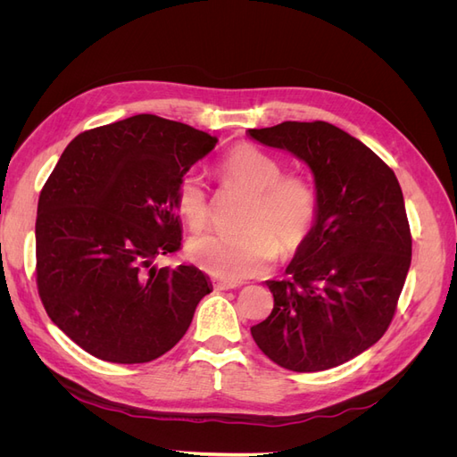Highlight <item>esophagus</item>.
Returning <instances> with one entry per match:
<instances>
[{"instance_id": "obj_1", "label": "esophagus", "mask_w": 457, "mask_h": 457, "mask_svg": "<svg viewBox=\"0 0 457 457\" xmlns=\"http://www.w3.org/2000/svg\"><path fill=\"white\" fill-rule=\"evenodd\" d=\"M212 286H213L215 292H223V289H234V287H237V284H234V282H225V280H217V278L212 280Z\"/></svg>"}]
</instances>
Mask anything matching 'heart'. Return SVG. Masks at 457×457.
I'll return each instance as SVG.
<instances>
[{
    "label": "heart",
    "instance_id": "b5f03b06",
    "mask_svg": "<svg viewBox=\"0 0 457 457\" xmlns=\"http://www.w3.org/2000/svg\"><path fill=\"white\" fill-rule=\"evenodd\" d=\"M217 171L227 187L250 192L247 228L190 240L188 255L200 269L230 282L253 278L269 270L280 250L295 253L307 242L318 217V196L309 177L282 171L278 158L250 143L227 152ZM175 207L192 232L205 228L210 205L195 173L179 179Z\"/></svg>",
    "mask_w": 457,
    "mask_h": 457
}]
</instances>
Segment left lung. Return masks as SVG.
Wrapping results in <instances>:
<instances>
[{
    "mask_svg": "<svg viewBox=\"0 0 457 457\" xmlns=\"http://www.w3.org/2000/svg\"><path fill=\"white\" fill-rule=\"evenodd\" d=\"M312 170L318 217L289 262L267 280V320L257 347L292 371L336 368L378 343L396 312L411 261V234L395 171L376 152L328 121H282L247 131Z\"/></svg>",
    "mask_w": 457,
    "mask_h": 457,
    "instance_id": "obj_1",
    "label": "left lung"
}]
</instances>
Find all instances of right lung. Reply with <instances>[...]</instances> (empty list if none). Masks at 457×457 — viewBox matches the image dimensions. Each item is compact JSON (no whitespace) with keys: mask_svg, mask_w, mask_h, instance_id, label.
<instances>
[{"mask_svg":"<svg viewBox=\"0 0 457 457\" xmlns=\"http://www.w3.org/2000/svg\"><path fill=\"white\" fill-rule=\"evenodd\" d=\"M215 145L187 123L137 114L64 148L37 202L36 282L51 320L86 353L143 364L187 334L210 278L154 261L181 250L175 188Z\"/></svg>","mask_w":457,"mask_h":457,"instance_id":"1","label":"right lung"}]
</instances>
